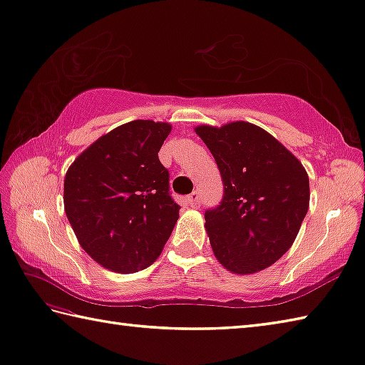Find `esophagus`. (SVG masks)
<instances>
[{
  "label": "esophagus",
  "instance_id": "obj_1",
  "mask_svg": "<svg viewBox=\"0 0 365 365\" xmlns=\"http://www.w3.org/2000/svg\"><path fill=\"white\" fill-rule=\"evenodd\" d=\"M200 198H202V197H200V192H198V190H193V192L190 193V195H189L187 198H185V200H187V203H189L192 207H195V206L200 205Z\"/></svg>",
  "mask_w": 365,
  "mask_h": 365
}]
</instances>
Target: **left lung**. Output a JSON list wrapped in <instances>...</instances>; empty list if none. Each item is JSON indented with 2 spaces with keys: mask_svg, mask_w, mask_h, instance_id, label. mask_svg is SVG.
<instances>
[{
  "mask_svg": "<svg viewBox=\"0 0 365 365\" xmlns=\"http://www.w3.org/2000/svg\"><path fill=\"white\" fill-rule=\"evenodd\" d=\"M224 182L219 206L206 210L215 258L235 274L266 269L292 247L309 210V176L271 133L236 121L198 125Z\"/></svg>",
  "mask_w": 365,
  "mask_h": 365,
  "instance_id": "1",
  "label": "left lung"
}]
</instances>
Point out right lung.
<instances>
[{"mask_svg": "<svg viewBox=\"0 0 365 365\" xmlns=\"http://www.w3.org/2000/svg\"><path fill=\"white\" fill-rule=\"evenodd\" d=\"M172 125L137 120L102 135L64 178V210L86 254L110 271L153 264L180 219L159 150Z\"/></svg>", "mask_w": 365, "mask_h": 365, "instance_id": "add662e5", "label": "right lung"}]
</instances>
